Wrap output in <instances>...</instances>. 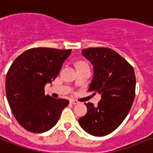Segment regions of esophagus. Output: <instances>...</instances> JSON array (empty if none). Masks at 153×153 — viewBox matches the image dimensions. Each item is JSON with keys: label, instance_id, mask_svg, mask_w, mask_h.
<instances>
[{"label": "esophagus", "instance_id": "esophagus-1", "mask_svg": "<svg viewBox=\"0 0 153 153\" xmlns=\"http://www.w3.org/2000/svg\"><path fill=\"white\" fill-rule=\"evenodd\" d=\"M70 103L72 104V105H76V104H78V101L77 100H74V99H71L70 100Z\"/></svg>", "mask_w": 153, "mask_h": 153}]
</instances>
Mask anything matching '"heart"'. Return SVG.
I'll list each match as a JSON object with an SVG mask.
<instances>
[{
  "label": "heart",
  "instance_id": "obj_1",
  "mask_svg": "<svg viewBox=\"0 0 153 153\" xmlns=\"http://www.w3.org/2000/svg\"><path fill=\"white\" fill-rule=\"evenodd\" d=\"M76 68H88V65L84 61H78L76 63Z\"/></svg>",
  "mask_w": 153,
  "mask_h": 153
}]
</instances>
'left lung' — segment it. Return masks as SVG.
<instances>
[{
	"label": "left lung",
	"mask_w": 153,
	"mask_h": 153,
	"mask_svg": "<svg viewBox=\"0 0 153 153\" xmlns=\"http://www.w3.org/2000/svg\"><path fill=\"white\" fill-rule=\"evenodd\" d=\"M82 55L94 70L88 91L100 94L101 99L96 106L85 103L87 113L79 119V124L88 133L102 137L117 129L131 109L136 90L134 69L111 48H85Z\"/></svg>",
	"instance_id": "8db88e82"
}]
</instances>
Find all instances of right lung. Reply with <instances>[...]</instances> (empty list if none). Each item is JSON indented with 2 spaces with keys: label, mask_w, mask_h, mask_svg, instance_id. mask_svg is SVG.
Here are the masks:
<instances>
[{
  "label": "right lung",
  "mask_w": 153,
  "mask_h": 153,
  "mask_svg": "<svg viewBox=\"0 0 153 153\" xmlns=\"http://www.w3.org/2000/svg\"><path fill=\"white\" fill-rule=\"evenodd\" d=\"M71 51L30 48L10 66L5 80L7 100L14 117L27 131L41 133L51 129L68 106V100L45 95V86L55 80Z\"/></svg>",
  "instance_id": "right-lung-1"
}]
</instances>
